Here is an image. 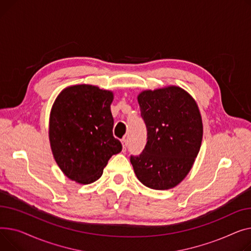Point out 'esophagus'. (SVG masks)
I'll return each instance as SVG.
<instances>
[{"label":"esophagus","mask_w":251,"mask_h":251,"mask_svg":"<svg viewBox=\"0 0 251 251\" xmlns=\"http://www.w3.org/2000/svg\"><path fill=\"white\" fill-rule=\"evenodd\" d=\"M122 144H123V151L126 152V147H127V140L126 139H123L122 140Z\"/></svg>","instance_id":"esophagus-1"}]
</instances>
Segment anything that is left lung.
<instances>
[{
	"label": "left lung",
	"mask_w": 251,
	"mask_h": 251,
	"mask_svg": "<svg viewBox=\"0 0 251 251\" xmlns=\"http://www.w3.org/2000/svg\"><path fill=\"white\" fill-rule=\"evenodd\" d=\"M147 127V144L130 156L138 179L152 189L180 183L193 167L202 140V122L197 102L182 88L168 86L138 95Z\"/></svg>",
	"instance_id": "obj_1"
}]
</instances>
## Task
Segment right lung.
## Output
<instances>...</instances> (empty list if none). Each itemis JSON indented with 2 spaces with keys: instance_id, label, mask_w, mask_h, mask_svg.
I'll return each instance as SVG.
<instances>
[{
  "instance_id": "right-lung-1",
  "label": "right lung",
  "mask_w": 251,
  "mask_h": 251,
  "mask_svg": "<svg viewBox=\"0 0 251 251\" xmlns=\"http://www.w3.org/2000/svg\"><path fill=\"white\" fill-rule=\"evenodd\" d=\"M113 93L93 85L67 87L50 115V143L58 167L71 180L89 184L123 149L112 134Z\"/></svg>"
}]
</instances>
